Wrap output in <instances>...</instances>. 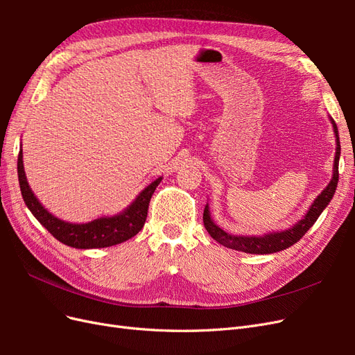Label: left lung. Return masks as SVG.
<instances>
[{"label":"left lung","instance_id":"left-lung-1","mask_svg":"<svg viewBox=\"0 0 355 355\" xmlns=\"http://www.w3.org/2000/svg\"><path fill=\"white\" fill-rule=\"evenodd\" d=\"M331 124H333V130L336 133V155H335V167H333V178L330 180V184L326 187V189L315 198L313 206H311V209L308 210V213L305 214V218L302 220H299L295 227L283 232L268 234V235H263V237H239V235L227 234L223 230H220L218 225H214V222L210 218L209 204H207V206L204 207L202 222L207 232L211 235V239H214L225 247H230L232 250L254 253V254H268V253L282 252L284 249H288L290 245H293L295 243H297L300 239H302L306 234V231L315 223L321 211L327 207V204L330 202L338 187L340 144H339L336 123L331 120Z\"/></svg>","mask_w":355,"mask_h":355}]
</instances>
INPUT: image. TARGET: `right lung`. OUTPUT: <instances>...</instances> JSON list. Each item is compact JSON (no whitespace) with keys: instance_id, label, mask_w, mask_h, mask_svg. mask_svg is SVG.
Returning <instances> with one entry per match:
<instances>
[{"instance_id":"1","label":"right lung","mask_w":355,"mask_h":355,"mask_svg":"<svg viewBox=\"0 0 355 355\" xmlns=\"http://www.w3.org/2000/svg\"><path fill=\"white\" fill-rule=\"evenodd\" d=\"M17 175L24 201L37 220L56 240L67 245L77 247V249H101V247L115 245L135 237L144 228L149 201H151L154 191L161 182V178H158L151 185H148L130 206L116 216L101 218L89 223L78 225L58 219L41 206L28 185L24 170L22 149L19 151L17 157Z\"/></svg>"}]
</instances>
